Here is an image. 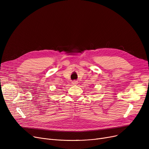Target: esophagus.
I'll list each match as a JSON object with an SVG mask.
<instances>
[{
    "label": "esophagus",
    "instance_id": "1",
    "mask_svg": "<svg viewBox=\"0 0 149 149\" xmlns=\"http://www.w3.org/2000/svg\"><path fill=\"white\" fill-rule=\"evenodd\" d=\"M72 84L73 85L77 84H78V81H73L72 82Z\"/></svg>",
    "mask_w": 149,
    "mask_h": 149
}]
</instances>
